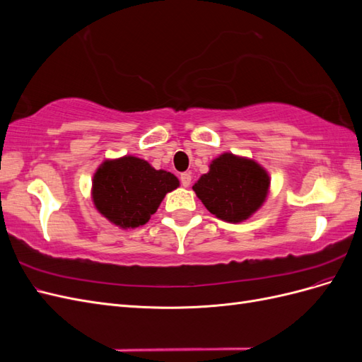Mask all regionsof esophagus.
Instances as JSON below:
<instances>
[{"mask_svg":"<svg viewBox=\"0 0 362 362\" xmlns=\"http://www.w3.org/2000/svg\"><path fill=\"white\" fill-rule=\"evenodd\" d=\"M180 180H181V184L184 185V187H189V185L192 184V175L189 172H184L180 175Z\"/></svg>","mask_w":362,"mask_h":362,"instance_id":"34e87169","label":"esophagus"}]
</instances>
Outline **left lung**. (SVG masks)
Listing matches in <instances>:
<instances>
[{
    "label": "left lung",
    "mask_w": 362,
    "mask_h": 362,
    "mask_svg": "<svg viewBox=\"0 0 362 362\" xmlns=\"http://www.w3.org/2000/svg\"><path fill=\"white\" fill-rule=\"evenodd\" d=\"M270 178L254 160L225 152L193 185L196 196L217 218L238 223L264 204Z\"/></svg>",
    "instance_id": "1"
}]
</instances>
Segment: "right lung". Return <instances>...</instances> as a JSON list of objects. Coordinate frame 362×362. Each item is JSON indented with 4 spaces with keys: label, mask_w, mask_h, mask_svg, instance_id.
Listing matches in <instances>:
<instances>
[{
    "label": "right lung",
    "mask_w": 362,
    "mask_h": 362,
    "mask_svg": "<svg viewBox=\"0 0 362 362\" xmlns=\"http://www.w3.org/2000/svg\"><path fill=\"white\" fill-rule=\"evenodd\" d=\"M180 185L178 178L166 170H156L145 160L125 156L105 160L92 182V199L105 218L128 229L145 225L166 193Z\"/></svg>",
    "instance_id": "right-lung-1"
}]
</instances>
